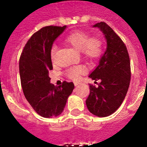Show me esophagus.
<instances>
[{"mask_svg":"<svg viewBox=\"0 0 147 147\" xmlns=\"http://www.w3.org/2000/svg\"><path fill=\"white\" fill-rule=\"evenodd\" d=\"M81 83L80 82H75L74 83V85H75V86H76V87H77V86H78V85H80Z\"/></svg>","mask_w":147,"mask_h":147,"instance_id":"1","label":"esophagus"}]
</instances>
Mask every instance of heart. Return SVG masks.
I'll list each match as a JSON object with an SVG mask.
<instances>
[{"mask_svg":"<svg viewBox=\"0 0 147 147\" xmlns=\"http://www.w3.org/2000/svg\"><path fill=\"white\" fill-rule=\"evenodd\" d=\"M65 42L69 43L74 49L80 51L85 58L88 59H98L102 53V41L99 37L92 36L89 37L88 34L83 31L76 30L71 32L65 38ZM55 47L51 50V59H54ZM85 68L81 65L72 67L67 70L66 74L72 80H78L81 75L85 72Z\"/></svg>","mask_w":147,"mask_h":147,"instance_id":"obj_1","label":"heart"}]
</instances>
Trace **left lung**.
Returning <instances> with one entry per match:
<instances>
[{"mask_svg":"<svg viewBox=\"0 0 147 147\" xmlns=\"http://www.w3.org/2000/svg\"><path fill=\"white\" fill-rule=\"evenodd\" d=\"M105 36L107 48L98 66L89 75L92 80H100L98 87L90 85V94L85 101L92 114L105 117L118 109L125 98L130 82V63L127 49L121 39L107 24L93 25Z\"/></svg>","mask_w":147,"mask_h":147,"instance_id":"obj_1","label":"left lung"}]
</instances>
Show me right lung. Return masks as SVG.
Masks as SVG:
<instances>
[{"label": "right lung", "instance_id": "obj_1", "mask_svg": "<svg viewBox=\"0 0 147 147\" xmlns=\"http://www.w3.org/2000/svg\"><path fill=\"white\" fill-rule=\"evenodd\" d=\"M65 28L66 26H49L40 29L26 42L20 58V76L24 96L39 115L47 118L62 114L75 88L73 82H67L55 86L49 77V71L53 69L52 47Z\"/></svg>", "mask_w": 147, "mask_h": 147}]
</instances>
